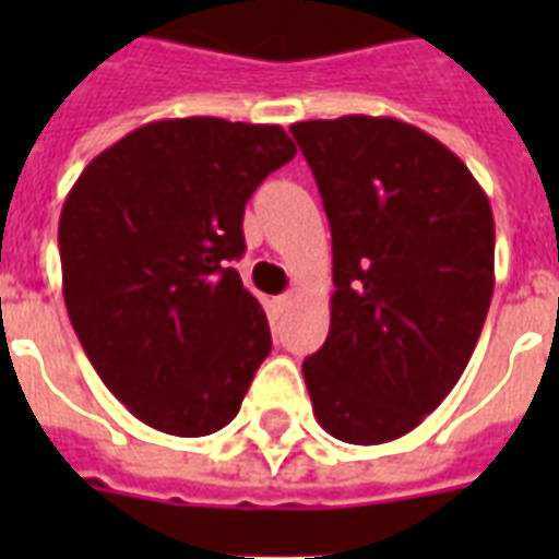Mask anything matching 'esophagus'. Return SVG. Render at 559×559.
Returning a JSON list of instances; mask_svg holds the SVG:
<instances>
[{
    "label": "esophagus",
    "instance_id": "obj_1",
    "mask_svg": "<svg viewBox=\"0 0 559 559\" xmlns=\"http://www.w3.org/2000/svg\"><path fill=\"white\" fill-rule=\"evenodd\" d=\"M293 301H296V296L293 293H287V296H278L275 301H272V307H275V316H284L293 307Z\"/></svg>",
    "mask_w": 559,
    "mask_h": 559
}]
</instances>
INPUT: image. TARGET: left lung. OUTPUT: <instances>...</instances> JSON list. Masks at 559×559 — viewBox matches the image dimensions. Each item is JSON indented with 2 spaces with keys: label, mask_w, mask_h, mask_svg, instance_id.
Here are the masks:
<instances>
[{
  "label": "left lung",
  "mask_w": 559,
  "mask_h": 559,
  "mask_svg": "<svg viewBox=\"0 0 559 559\" xmlns=\"http://www.w3.org/2000/svg\"><path fill=\"white\" fill-rule=\"evenodd\" d=\"M333 240L331 331L305 359L316 420L345 443L394 441L441 406L493 298V211L467 165L397 118L289 127Z\"/></svg>",
  "instance_id": "1"
}]
</instances>
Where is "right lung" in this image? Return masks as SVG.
<instances>
[{"instance_id":"add662e5","label":"right lung","mask_w":559,"mask_h":559,"mask_svg":"<svg viewBox=\"0 0 559 559\" xmlns=\"http://www.w3.org/2000/svg\"><path fill=\"white\" fill-rule=\"evenodd\" d=\"M293 156L278 124L165 118L98 153L66 197V310L142 424L202 438L240 412L272 336L231 261L246 202Z\"/></svg>"}]
</instances>
